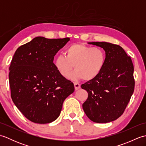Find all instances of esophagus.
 Listing matches in <instances>:
<instances>
[{
    "label": "esophagus",
    "mask_w": 146,
    "mask_h": 146,
    "mask_svg": "<svg viewBox=\"0 0 146 146\" xmlns=\"http://www.w3.org/2000/svg\"><path fill=\"white\" fill-rule=\"evenodd\" d=\"M74 86H75V90H79L80 88V87H81V86H80V85L78 83H74Z\"/></svg>",
    "instance_id": "obj_1"
}]
</instances>
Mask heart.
<instances>
[{
    "mask_svg": "<svg viewBox=\"0 0 146 146\" xmlns=\"http://www.w3.org/2000/svg\"><path fill=\"white\" fill-rule=\"evenodd\" d=\"M64 56H58L54 65L64 77L69 75L74 66L76 70L69 76L72 80L84 78L91 81L95 79L103 70L106 61V55L102 49L78 43L67 47Z\"/></svg>",
    "mask_w": 146,
    "mask_h": 146,
    "instance_id": "heart-1",
    "label": "heart"
}]
</instances>
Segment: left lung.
<instances>
[{"instance_id":"1","label":"left lung","mask_w":146,"mask_h":146,"mask_svg":"<svg viewBox=\"0 0 146 146\" xmlns=\"http://www.w3.org/2000/svg\"><path fill=\"white\" fill-rule=\"evenodd\" d=\"M88 43L103 48L106 61L97 78L81 86L88 94L83 109L93 122H110L122 115L134 92V66L131 57L119 45L107 42Z\"/></svg>"}]
</instances>
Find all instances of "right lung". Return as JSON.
Masks as SVG:
<instances>
[{
  "label": "right lung",
  "mask_w": 146,
  "mask_h": 146,
  "mask_svg": "<svg viewBox=\"0 0 146 146\" xmlns=\"http://www.w3.org/2000/svg\"><path fill=\"white\" fill-rule=\"evenodd\" d=\"M70 39L36 37L15 51L9 79L14 104L27 119L37 123L53 122L74 85L56 69L53 60Z\"/></svg>",
  "instance_id": "obj_1"
}]
</instances>
